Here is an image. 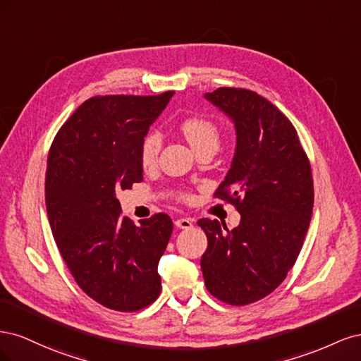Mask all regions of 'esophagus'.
Masks as SVG:
<instances>
[{
    "mask_svg": "<svg viewBox=\"0 0 361 361\" xmlns=\"http://www.w3.org/2000/svg\"><path fill=\"white\" fill-rule=\"evenodd\" d=\"M174 226L178 228H191L192 220H190V218H178V220H174Z\"/></svg>",
    "mask_w": 361,
    "mask_h": 361,
    "instance_id": "esophagus-1",
    "label": "esophagus"
}]
</instances>
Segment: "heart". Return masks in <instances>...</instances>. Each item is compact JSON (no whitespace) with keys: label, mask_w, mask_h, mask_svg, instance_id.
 <instances>
[{"label":"heart","mask_w":361,"mask_h":361,"mask_svg":"<svg viewBox=\"0 0 361 361\" xmlns=\"http://www.w3.org/2000/svg\"><path fill=\"white\" fill-rule=\"evenodd\" d=\"M183 137L187 138L191 147L197 152L204 149H218L221 140L220 128H218L212 120L206 117H191L187 118L180 126ZM162 146V140L158 133H150L145 137L140 149V162L143 169L150 170L157 166L159 150Z\"/></svg>","instance_id":"heart-1"}]
</instances>
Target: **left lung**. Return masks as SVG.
<instances>
[{
	"instance_id": "obj_1",
	"label": "left lung",
	"mask_w": 361,
	"mask_h": 361,
	"mask_svg": "<svg viewBox=\"0 0 361 361\" xmlns=\"http://www.w3.org/2000/svg\"><path fill=\"white\" fill-rule=\"evenodd\" d=\"M204 99L235 128L231 169L215 195L232 202L241 221L232 231L197 221L207 236L200 267L215 298L245 305L277 289L300 255L313 209L312 170L297 130L265 97L221 87Z\"/></svg>"
}]
</instances>
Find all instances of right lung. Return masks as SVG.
<instances>
[{
  "label": "right lung",
  "instance_id": "obj_1",
  "mask_svg": "<svg viewBox=\"0 0 361 361\" xmlns=\"http://www.w3.org/2000/svg\"><path fill=\"white\" fill-rule=\"evenodd\" d=\"M174 92L85 101L61 126L48 155L45 202L60 255L90 298L135 312L161 292L159 259L173 223L157 214L135 226L116 192L143 180L140 149Z\"/></svg>",
  "mask_w": 361,
  "mask_h": 361
}]
</instances>
